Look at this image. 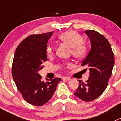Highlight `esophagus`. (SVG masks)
<instances>
[{"label":"esophagus","instance_id":"34e87169","mask_svg":"<svg viewBox=\"0 0 121 121\" xmlns=\"http://www.w3.org/2000/svg\"><path fill=\"white\" fill-rule=\"evenodd\" d=\"M62 79L66 80V81H70V80H71V79L70 78V77H64V78H62Z\"/></svg>","mask_w":121,"mask_h":121}]
</instances>
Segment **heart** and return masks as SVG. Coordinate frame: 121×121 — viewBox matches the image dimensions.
Returning a JSON list of instances; mask_svg holds the SVG:
<instances>
[{"instance_id": "obj_1", "label": "heart", "mask_w": 121, "mask_h": 121, "mask_svg": "<svg viewBox=\"0 0 121 121\" xmlns=\"http://www.w3.org/2000/svg\"><path fill=\"white\" fill-rule=\"evenodd\" d=\"M62 42L71 47V53L76 58L81 59L86 54L88 47L84 41L83 36L76 31H67L62 33L58 37ZM54 48L51 45H48L47 48L48 55H51L53 53ZM68 66H71V63H68Z\"/></svg>"}]
</instances>
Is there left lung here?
<instances>
[{
  "instance_id": "obj_1",
  "label": "left lung",
  "mask_w": 121,
  "mask_h": 121,
  "mask_svg": "<svg viewBox=\"0 0 121 121\" xmlns=\"http://www.w3.org/2000/svg\"><path fill=\"white\" fill-rule=\"evenodd\" d=\"M84 32L90 40L91 49L81 65L88 67L90 76L85 82L79 81V85L74 94L81 100L89 102L100 96L106 89L115 57L110 43L103 35L92 30Z\"/></svg>"
}]
</instances>
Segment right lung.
Segmentation results:
<instances>
[{
	"label": "right lung",
	"instance_id": "1",
	"mask_svg": "<svg viewBox=\"0 0 121 121\" xmlns=\"http://www.w3.org/2000/svg\"><path fill=\"white\" fill-rule=\"evenodd\" d=\"M53 32L28 36L18 45L12 65V76L17 88L28 103L41 106L53 96L61 78L41 80L38 71L47 60V47Z\"/></svg>",
	"mask_w": 121,
	"mask_h": 121
}]
</instances>
